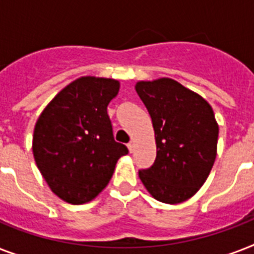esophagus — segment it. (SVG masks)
Returning <instances> with one entry per match:
<instances>
[{"label":"esophagus","mask_w":254,"mask_h":254,"mask_svg":"<svg viewBox=\"0 0 254 254\" xmlns=\"http://www.w3.org/2000/svg\"><path fill=\"white\" fill-rule=\"evenodd\" d=\"M127 149H129V151H130V153H133V151H134V142H133V141H130V142L127 143Z\"/></svg>","instance_id":"obj_1"}]
</instances>
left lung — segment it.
Returning <instances> with one entry per match:
<instances>
[{
    "label": "left lung",
    "mask_w": 254,
    "mask_h": 254,
    "mask_svg": "<svg viewBox=\"0 0 254 254\" xmlns=\"http://www.w3.org/2000/svg\"><path fill=\"white\" fill-rule=\"evenodd\" d=\"M135 91L153 121L157 157L138 171L159 201L187 200L208 178L216 158L217 127L211 105L173 79L139 81Z\"/></svg>",
    "instance_id": "left-lung-1"
}]
</instances>
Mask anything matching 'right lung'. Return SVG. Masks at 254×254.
Instances as JSON below:
<instances>
[{"mask_svg":"<svg viewBox=\"0 0 254 254\" xmlns=\"http://www.w3.org/2000/svg\"><path fill=\"white\" fill-rule=\"evenodd\" d=\"M113 79L84 76L62 89L34 129L33 153L54 193L67 203L91 201L109 183L125 145L116 142L107 107L119 93Z\"/></svg>","mask_w":254,"mask_h":254,"instance_id":"1","label":"right lung"}]
</instances>
